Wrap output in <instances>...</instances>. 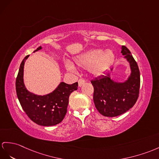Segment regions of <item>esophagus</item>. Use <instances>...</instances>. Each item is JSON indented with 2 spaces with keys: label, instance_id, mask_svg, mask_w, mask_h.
Returning a JSON list of instances; mask_svg holds the SVG:
<instances>
[{
  "label": "esophagus",
  "instance_id": "obj_1",
  "mask_svg": "<svg viewBox=\"0 0 159 159\" xmlns=\"http://www.w3.org/2000/svg\"><path fill=\"white\" fill-rule=\"evenodd\" d=\"M85 83H86V81H85L84 79H80L78 81V86L81 87Z\"/></svg>",
  "mask_w": 159,
  "mask_h": 159
}]
</instances>
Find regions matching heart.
I'll use <instances>...</instances> for the list:
<instances>
[{
    "label": "heart",
    "instance_id": "b5f03b06",
    "mask_svg": "<svg viewBox=\"0 0 159 159\" xmlns=\"http://www.w3.org/2000/svg\"><path fill=\"white\" fill-rule=\"evenodd\" d=\"M115 59V54L111 49L102 50H90L73 58V63L77 67L87 69L92 75H103L110 68ZM65 66L68 71L75 73V67L69 61H65Z\"/></svg>",
    "mask_w": 159,
    "mask_h": 159
}]
</instances>
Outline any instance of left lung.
I'll list each match as a JSON object with an SVG mask.
<instances>
[{"instance_id": "8db88e82", "label": "left lung", "mask_w": 159, "mask_h": 159, "mask_svg": "<svg viewBox=\"0 0 159 159\" xmlns=\"http://www.w3.org/2000/svg\"><path fill=\"white\" fill-rule=\"evenodd\" d=\"M121 53L128 62L131 73L124 82H117L110 73L91 81L94 87L93 100L96 109L105 117H116L129 110L136 102L140 85V71L131 52L121 46ZM113 71V67L111 69Z\"/></svg>"}]
</instances>
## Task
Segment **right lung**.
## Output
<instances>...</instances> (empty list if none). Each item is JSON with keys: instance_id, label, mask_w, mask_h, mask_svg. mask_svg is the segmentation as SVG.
I'll return each instance as SVG.
<instances>
[{"instance_id": "add662e5", "label": "right lung", "mask_w": 159, "mask_h": 159, "mask_svg": "<svg viewBox=\"0 0 159 159\" xmlns=\"http://www.w3.org/2000/svg\"><path fill=\"white\" fill-rule=\"evenodd\" d=\"M42 49L38 47L34 52ZM22 61L16 79V92L22 109L29 118L42 126H52L59 124L67 113L69 95L77 90L78 83L67 84L61 82L55 90L46 95H37L27 90L24 82V69L25 61Z\"/></svg>"}]
</instances>
